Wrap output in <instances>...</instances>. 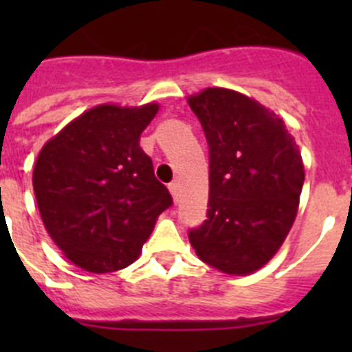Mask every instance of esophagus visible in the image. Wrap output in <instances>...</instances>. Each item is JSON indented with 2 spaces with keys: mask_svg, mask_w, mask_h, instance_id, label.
<instances>
[{
  "mask_svg": "<svg viewBox=\"0 0 352 352\" xmlns=\"http://www.w3.org/2000/svg\"><path fill=\"white\" fill-rule=\"evenodd\" d=\"M169 190H170V194H173V197H174V201H178V195H179V183L178 182H173L169 185Z\"/></svg>",
  "mask_w": 352,
  "mask_h": 352,
  "instance_id": "obj_1",
  "label": "esophagus"
}]
</instances>
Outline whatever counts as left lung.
<instances>
[{"mask_svg": "<svg viewBox=\"0 0 352 352\" xmlns=\"http://www.w3.org/2000/svg\"><path fill=\"white\" fill-rule=\"evenodd\" d=\"M210 146L208 220L188 238L203 263L250 275L275 256L300 204L305 167L280 116L243 93L206 88L186 98Z\"/></svg>", "mask_w": 352, "mask_h": 352, "instance_id": "obj_1", "label": "left lung"}]
</instances>
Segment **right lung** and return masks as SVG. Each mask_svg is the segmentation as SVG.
Instances as JSON below:
<instances>
[{"label": "right lung", "instance_id": "obj_1", "mask_svg": "<svg viewBox=\"0 0 352 352\" xmlns=\"http://www.w3.org/2000/svg\"><path fill=\"white\" fill-rule=\"evenodd\" d=\"M157 113V102L95 105L40 149L33 169L40 217L84 272H118L138 261L158 214L173 204L139 146Z\"/></svg>", "mask_w": 352, "mask_h": 352}]
</instances>
